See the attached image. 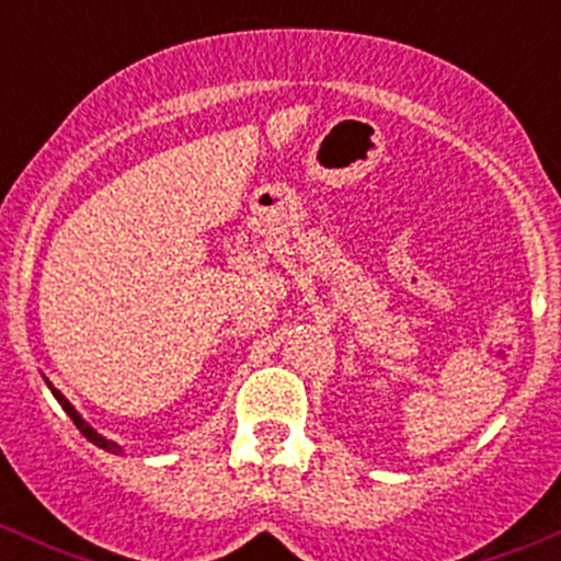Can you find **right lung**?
<instances>
[{
	"mask_svg": "<svg viewBox=\"0 0 561 561\" xmlns=\"http://www.w3.org/2000/svg\"><path fill=\"white\" fill-rule=\"evenodd\" d=\"M48 388H50V382H48ZM50 393L56 396V401H59V404H61V410H65L67 415L72 417V423H76V426H78V432H81L83 437L89 439V443H94V445H98V448H103V450H111V454H122V448H118L116 443H111V439H105L103 434H98V432H94V428L89 426V423L83 421L81 415H78V412H76V407H72L70 401H67L65 396L59 393V390H56V388H50Z\"/></svg>",
	"mask_w": 561,
	"mask_h": 561,
	"instance_id": "right-lung-1",
	"label": "right lung"
}]
</instances>
